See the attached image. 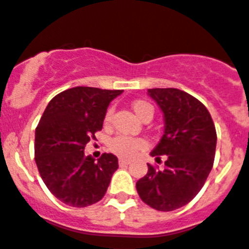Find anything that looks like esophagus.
Here are the masks:
<instances>
[{"label":"esophagus","instance_id":"obj_1","mask_svg":"<svg viewBox=\"0 0 249 249\" xmlns=\"http://www.w3.org/2000/svg\"><path fill=\"white\" fill-rule=\"evenodd\" d=\"M118 163H120L121 166H126V165H128V164H129V160L120 159V161H118Z\"/></svg>","mask_w":249,"mask_h":249}]
</instances>
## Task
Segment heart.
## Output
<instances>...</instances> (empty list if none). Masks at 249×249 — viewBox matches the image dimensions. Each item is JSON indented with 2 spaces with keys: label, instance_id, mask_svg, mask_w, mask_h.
Instances as JSON below:
<instances>
[{
  "label": "heart",
  "instance_id": "obj_1",
  "mask_svg": "<svg viewBox=\"0 0 249 249\" xmlns=\"http://www.w3.org/2000/svg\"><path fill=\"white\" fill-rule=\"evenodd\" d=\"M132 109L135 112L140 120H145L147 117L153 118L154 109L153 107L150 106L149 103L143 102V100H136V102L132 104ZM113 109L107 110L106 113V123H108L110 121V117H112ZM145 147V141L141 139H136V137H128V136H117L114 139L110 140L109 142V149L112 150L113 153L120 155L122 158H132L135 154L139 151V150L143 149Z\"/></svg>",
  "mask_w": 249,
  "mask_h": 249
}]
</instances>
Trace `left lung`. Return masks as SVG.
<instances>
[{
    "label": "left lung",
    "mask_w": 249,
    "mask_h": 249,
    "mask_svg": "<svg viewBox=\"0 0 249 249\" xmlns=\"http://www.w3.org/2000/svg\"><path fill=\"white\" fill-rule=\"evenodd\" d=\"M164 117V133L150 153L164 169L147 164V173L137 180L143 202L159 211H173L194 200L213 169L216 131L213 118L200 100L179 89H149Z\"/></svg>",
    "instance_id": "obj_1"
}]
</instances>
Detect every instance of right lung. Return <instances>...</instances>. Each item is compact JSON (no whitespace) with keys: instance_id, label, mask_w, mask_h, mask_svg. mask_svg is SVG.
Returning a JSON list of instances; mask_svg holds the SVG:
<instances>
[{"instance_id":"1","label":"right lung","mask_w":249,"mask_h":249,"mask_svg":"<svg viewBox=\"0 0 249 249\" xmlns=\"http://www.w3.org/2000/svg\"><path fill=\"white\" fill-rule=\"evenodd\" d=\"M123 90L76 86L48 103L36 129V163L54 197L73 207H86L104 197L118 159L104 153L95 161L85 146L103 128L107 108Z\"/></svg>"}]
</instances>
